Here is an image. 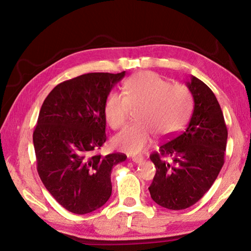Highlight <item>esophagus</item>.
Listing matches in <instances>:
<instances>
[{"label":"esophagus","mask_w":251,"mask_h":251,"mask_svg":"<svg viewBox=\"0 0 251 251\" xmlns=\"http://www.w3.org/2000/svg\"><path fill=\"white\" fill-rule=\"evenodd\" d=\"M131 161L136 163V164H140L143 161V157L142 156H135V157L131 158Z\"/></svg>","instance_id":"obj_1"}]
</instances>
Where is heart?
Instances as JSON below:
<instances>
[{
	"mask_svg": "<svg viewBox=\"0 0 251 251\" xmlns=\"http://www.w3.org/2000/svg\"><path fill=\"white\" fill-rule=\"evenodd\" d=\"M124 96L111 93L103 105L106 124L119 129L126 124L130 109H137L135 124L113 138L121 151L138 154L152 145L154 135L169 138L183 125L191 109V95L183 85L169 84L155 72L135 74L123 85Z\"/></svg>",
	"mask_w": 251,
	"mask_h": 251,
	"instance_id": "1",
	"label": "heart"
}]
</instances>
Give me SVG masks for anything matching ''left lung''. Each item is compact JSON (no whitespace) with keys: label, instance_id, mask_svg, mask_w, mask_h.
I'll return each mask as SVG.
<instances>
[{"label":"left lung","instance_id":"8db88e82","mask_svg":"<svg viewBox=\"0 0 251 251\" xmlns=\"http://www.w3.org/2000/svg\"><path fill=\"white\" fill-rule=\"evenodd\" d=\"M194 101L185 129L151 154L156 174L149 191L157 205L189 208L211 188L225 164L227 129L215 94L192 75L186 82Z\"/></svg>","mask_w":251,"mask_h":251}]
</instances>
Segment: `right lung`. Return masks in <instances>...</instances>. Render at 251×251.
<instances>
[{
	"instance_id": "add662e5",
	"label": "right lung",
	"mask_w": 251,
	"mask_h": 251,
	"mask_svg": "<svg viewBox=\"0 0 251 251\" xmlns=\"http://www.w3.org/2000/svg\"><path fill=\"white\" fill-rule=\"evenodd\" d=\"M125 71L87 73L51 90L33 132L37 173L52 197L76 215L102 207L112 193V168L125 154H94L106 139L104 101Z\"/></svg>"
}]
</instances>
